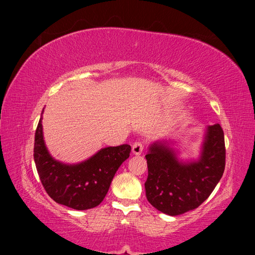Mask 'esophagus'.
<instances>
[{"instance_id":"esophagus-1","label":"esophagus","mask_w":255,"mask_h":255,"mask_svg":"<svg viewBox=\"0 0 255 255\" xmlns=\"http://www.w3.org/2000/svg\"><path fill=\"white\" fill-rule=\"evenodd\" d=\"M142 151H143V144L140 141H137L132 144V153L133 154L140 155L142 153Z\"/></svg>"}]
</instances>
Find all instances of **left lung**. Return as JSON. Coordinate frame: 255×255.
I'll use <instances>...</instances> for the list:
<instances>
[{
    "mask_svg": "<svg viewBox=\"0 0 255 255\" xmlns=\"http://www.w3.org/2000/svg\"><path fill=\"white\" fill-rule=\"evenodd\" d=\"M145 159L148 178L144 187L148 202L163 214L182 215L202 205L224 174V130L219 124L207 128L197 161H178L167 141L151 144Z\"/></svg>",
    "mask_w": 255,
    "mask_h": 255,
    "instance_id": "obj_1",
    "label": "left lung"
}]
</instances>
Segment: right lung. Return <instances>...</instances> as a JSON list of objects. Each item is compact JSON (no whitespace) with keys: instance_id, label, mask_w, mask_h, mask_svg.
I'll return each mask as SVG.
<instances>
[{"instance_id":"1","label":"right lung","mask_w":255,"mask_h":255,"mask_svg":"<svg viewBox=\"0 0 255 255\" xmlns=\"http://www.w3.org/2000/svg\"><path fill=\"white\" fill-rule=\"evenodd\" d=\"M41 119L35 133L34 160L45 191L56 203L77 210L99 206L105 198L118 167L129 158L131 147L122 144L103 148L81 163L64 164L48 152Z\"/></svg>"}]
</instances>
